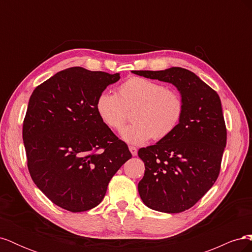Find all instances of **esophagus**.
I'll list each match as a JSON object with an SVG mask.
<instances>
[{
	"mask_svg": "<svg viewBox=\"0 0 252 252\" xmlns=\"http://www.w3.org/2000/svg\"><path fill=\"white\" fill-rule=\"evenodd\" d=\"M129 150H130L131 155H132L133 157H135L136 155H138V149H136L134 146H129Z\"/></svg>",
	"mask_w": 252,
	"mask_h": 252,
	"instance_id": "1",
	"label": "esophagus"
}]
</instances>
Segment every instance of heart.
<instances>
[{"instance_id":"b5f03b06","label":"heart","mask_w":252,"mask_h":252,"mask_svg":"<svg viewBox=\"0 0 252 252\" xmlns=\"http://www.w3.org/2000/svg\"><path fill=\"white\" fill-rule=\"evenodd\" d=\"M131 124L122 129L121 138L126 143L141 145L151 138L158 141L178 127L184 105L175 90L142 77H131L121 84L118 94L101 93L96 97L95 110L103 123L120 130L125 123L127 110Z\"/></svg>"}]
</instances>
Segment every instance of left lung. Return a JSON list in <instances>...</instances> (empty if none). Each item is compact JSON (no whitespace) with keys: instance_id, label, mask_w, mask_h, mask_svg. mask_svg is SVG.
Returning <instances> with one entry per match:
<instances>
[{"instance_id":"8db88e82","label":"left lung","mask_w":252,"mask_h":252,"mask_svg":"<svg viewBox=\"0 0 252 252\" xmlns=\"http://www.w3.org/2000/svg\"><path fill=\"white\" fill-rule=\"evenodd\" d=\"M141 77L170 83L184 110L165 139L138 152L145 164L139 182L143 203L157 211L179 213L201 200L217 181L226 147V126L219 94L185 68L132 70Z\"/></svg>"}]
</instances>
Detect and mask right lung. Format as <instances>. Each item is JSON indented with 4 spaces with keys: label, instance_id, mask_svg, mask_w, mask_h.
<instances>
[{
    "label": "right lung",
    "instance_id": "obj_1",
    "mask_svg": "<svg viewBox=\"0 0 252 252\" xmlns=\"http://www.w3.org/2000/svg\"><path fill=\"white\" fill-rule=\"evenodd\" d=\"M120 73L71 67L29 98L23 141L30 175L59 207L82 212L102 202L111 178L132 156L98 118L96 97Z\"/></svg>",
    "mask_w": 252,
    "mask_h": 252
}]
</instances>
